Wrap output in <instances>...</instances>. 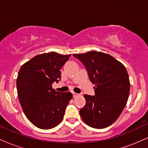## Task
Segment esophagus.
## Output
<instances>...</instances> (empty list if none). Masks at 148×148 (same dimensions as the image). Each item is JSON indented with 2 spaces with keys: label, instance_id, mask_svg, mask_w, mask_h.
Listing matches in <instances>:
<instances>
[{
  "label": "esophagus",
  "instance_id": "obj_1",
  "mask_svg": "<svg viewBox=\"0 0 148 148\" xmlns=\"http://www.w3.org/2000/svg\"><path fill=\"white\" fill-rule=\"evenodd\" d=\"M72 94H73V97H78L79 95V94H78V93H76V92H73Z\"/></svg>",
  "mask_w": 148,
  "mask_h": 148
}]
</instances>
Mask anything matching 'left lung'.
Listing matches in <instances>:
<instances>
[{
	"label": "left lung",
	"instance_id": "1",
	"mask_svg": "<svg viewBox=\"0 0 148 148\" xmlns=\"http://www.w3.org/2000/svg\"><path fill=\"white\" fill-rule=\"evenodd\" d=\"M95 85V95H85L86 105L79 111L90 127L103 129L113 124L123 112L130 95V82L125 66L108 54L92 51L73 54Z\"/></svg>",
	"mask_w": 148,
	"mask_h": 148
}]
</instances>
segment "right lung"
I'll list each match as a JSON object with an SVG mask.
<instances>
[{
    "instance_id": "1",
    "label": "right lung",
    "mask_w": 148,
    "mask_h": 148,
    "mask_svg": "<svg viewBox=\"0 0 148 148\" xmlns=\"http://www.w3.org/2000/svg\"><path fill=\"white\" fill-rule=\"evenodd\" d=\"M70 56L56 52L40 54L23 64L18 72L16 88L21 108L38 128H53L63 119L72 94L56 92L52 84L60 80V69Z\"/></svg>"
}]
</instances>
